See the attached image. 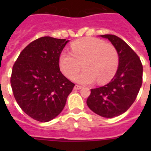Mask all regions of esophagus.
<instances>
[{
  "label": "esophagus",
  "instance_id": "1",
  "mask_svg": "<svg viewBox=\"0 0 151 151\" xmlns=\"http://www.w3.org/2000/svg\"><path fill=\"white\" fill-rule=\"evenodd\" d=\"M81 86H80V85H76L75 86H74V89L75 90H79V89H81Z\"/></svg>",
  "mask_w": 151,
  "mask_h": 151
}]
</instances>
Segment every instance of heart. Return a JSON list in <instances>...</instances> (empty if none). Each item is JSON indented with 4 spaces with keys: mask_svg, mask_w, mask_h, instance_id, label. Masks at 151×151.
I'll list each match as a JSON object with an SVG mask.
<instances>
[{
    "mask_svg": "<svg viewBox=\"0 0 151 151\" xmlns=\"http://www.w3.org/2000/svg\"><path fill=\"white\" fill-rule=\"evenodd\" d=\"M72 53L62 52L59 58L60 70L66 78L73 80L83 67L85 70L76 78L78 82L88 85L97 80L105 84L113 78L119 65V56L114 46L94 37L74 41Z\"/></svg>",
    "mask_w": 151,
    "mask_h": 151,
    "instance_id": "heart-1",
    "label": "heart"
}]
</instances>
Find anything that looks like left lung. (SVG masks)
<instances>
[{"label":"left lung","instance_id":"obj_1","mask_svg":"<svg viewBox=\"0 0 151 151\" xmlns=\"http://www.w3.org/2000/svg\"><path fill=\"white\" fill-rule=\"evenodd\" d=\"M101 37L116 48L119 65L107 85L91 89L86 103L96 114L114 117L127 111L136 100L143 83V65L137 54L122 39L112 34Z\"/></svg>","mask_w":151,"mask_h":151}]
</instances>
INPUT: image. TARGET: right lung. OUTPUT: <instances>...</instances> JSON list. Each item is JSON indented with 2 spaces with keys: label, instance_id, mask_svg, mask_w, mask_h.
Listing matches in <instances>:
<instances>
[{
  "label": "right lung",
  "instance_id": "1",
  "mask_svg": "<svg viewBox=\"0 0 151 151\" xmlns=\"http://www.w3.org/2000/svg\"><path fill=\"white\" fill-rule=\"evenodd\" d=\"M69 41L42 37L29 43L13 65L11 86L20 108L33 119L47 122L66 105L74 84L61 73L59 58Z\"/></svg>",
  "mask_w": 151,
  "mask_h": 151
}]
</instances>
